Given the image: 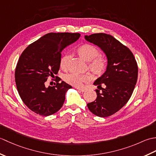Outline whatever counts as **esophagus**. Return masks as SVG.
<instances>
[{
    "label": "esophagus",
    "instance_id": "esophagus-1",
    "mask_svg": "<svg viewBox=\"0 0 156 156\" xmlns=\"http://www.w3.org/2000/svg\"><path fill=\"white\" fill-rule=\"evenodd\" d=\"M77 88L79 91L82 92L86 91V88Z\"/></svg>",
    "mask_w": 156,
    "mask_h": 156
}]
</instances>
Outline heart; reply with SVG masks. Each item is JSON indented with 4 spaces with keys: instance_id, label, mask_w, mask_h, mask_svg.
<instances>
[{
    "instance_id": "b5f03b06",
    "label": "heart",
    "mask_w": 156,
    "mask_h": 156,
    "mask_svg": "<svg viewBox=\"0 0 156 156\" xmlns=\"http://www.w3.org/2000/svg\"><path fill=\"white\" fill-rule=\"evenodd\" d=\"M78 55L88 62V69L92 74L100 76L105 72L107 68V60L104 56L98 55L99 49L95 45L85 44L80 45L77 49ZM71 55L69 54L63 55L59 62L60 67L63 69H67L69 66ZM90 76L87 74H78L76 73H71L64 76L65 80L68 83L75 87H81L84 83L90 80Z\"/></svg>"
}]
</instances>
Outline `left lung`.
<instances>
[{"mask_svg": "<svg viewBox=\"0 0 156 156\" xmlns=\"http://www.w3.org/2000/svg\"><path fill=\"white\" fill-rule=\"evenodd\" d=\"M86 40L98 45L108 59L107 70L94 82L97 99L87 104L89 110L100 117L115 114L126 105L137 83L138 66L133 53L112 36L94 34Z\"/></svg>", "mask_w": 156, "mask_h": 156, "instance_id": "left-lung-1", "label": "left lung"}]
</instances>
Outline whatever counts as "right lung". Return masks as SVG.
Masks as SVG:
<instances>
[{"mask_svg":"<svg viewBox=\"0 0 156 156\" xmlns=\"http://www.w3.org/2000/svg\"><path fill=\"white\" fill-rule=\"evenodd\" d=\"M80 36L78 33H49L29 45L19 57L15 72L16 88L23 102L36 114L51 115L63 106L71 86L59 83V78L52 79L55 86L46 87L45 83L58 74L62 51Z\"/></svg>","mask_w":156,"mask_h":156,"instance_id":"add662e5","label":"right lung"}]
</instances>
